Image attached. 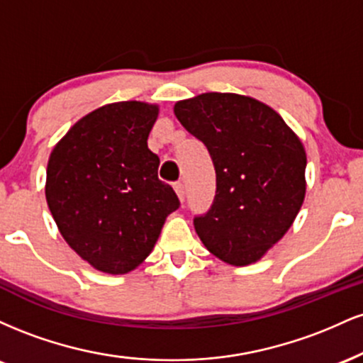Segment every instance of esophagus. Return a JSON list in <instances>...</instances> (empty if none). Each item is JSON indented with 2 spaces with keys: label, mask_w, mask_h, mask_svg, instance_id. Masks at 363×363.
Returning a JSON list of instances; mask_svg holds the SVG:
<instances>
[{
  "label": "esophagus",
  "mask_w": 363,
  "mask_h": 363,
  "mask_svg": "<svg viewBox=\"0 0 363 363\" xmlns=\"http://www.w3.org/2000/svg\"><path fill=\"white\" fill-rule=\"evenodd\" d=\"M174 191L177 193L179 199H181V201H184V184H182V182H176V184H174Z\"/></svg>",
  "instance_id": "1"
}]
</instances>
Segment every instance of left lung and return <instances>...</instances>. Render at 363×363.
<instances>
[{
	"instance_id": "8db88e82",
	"label": "left lung",
	"mask_w": 363,
	"mask_h": 363,
	"mask_svg": "<svg viewBox=\"0 0 363 363\" xmlns=\"http://www.w3.org/2000/svg\"><path fill=\"white\" fill-rule=\"evenodd\" d=\"M201 140L216 172V194L194 228L213 256L232 266L259 261L289 232L306 198L307 155L281 116L256 99L208 94L174 106Z\"/></svg>"
}]
</instances>
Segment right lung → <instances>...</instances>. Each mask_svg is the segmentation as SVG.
I'll use <instances>...</instances> for the list:
<instances>
[{
	"mask_svg": "<svg viewBox=\"0 0 363 363\" xmlns=\"http://www.w3.org/2000/svg\"><path fill=\"white\" fill-rule=\"evenodd\" d=\"M157 118V104H106L74 123L49 157L45 199L54 222L66 244L102 273L138 268L179 208L147 143Z\"/></svg>",
	"mask_w": 363,
	"mask_h": 363,
	"instance_id": "add662e5",
	"label": "right lung"
}]
</instances>
